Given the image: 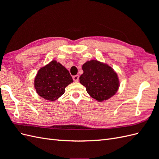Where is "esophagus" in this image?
Returning a JSON list of instances; mask_svg holds the SVG:
<instances>
[{"label": "esophagus", "instance_id": "1", "mask_svg": "<svg viewBox=\"0 0 159 159\" xmlns=\"http://www.w3.org/2000/svg\"><path fill=\"white\" fill-rule=\"evenodd\" d=\"M73 80L74 81H78L79 80V75H75L73 76Z\"/></svg>", "mask_w": 159, "mask_h": 159}]
</instances>
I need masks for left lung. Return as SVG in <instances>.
<instances>
[{"label":"left lung","instance_id":"left-lung-1","mask_svg":"<svg viewBox=\"0 0 159 159\" xmlns=\"http://www.w3.org/2000/svg\"><path fill=\"white\" fill-rule=\"evenodd\" d=\"M80 82L93 99L102 102L114 95L119 88V79L111 67L98 60L88 61L83 65Z\"/></svg>","mask_w":159,"mask_h":159}]
</instances>
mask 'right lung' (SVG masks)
<instances>
[{
  "label": "right lung",
  "mask_w": 159,
  "mask_h": 159,
  "mask_svg": "<svg viewBox=\"0 0 159 159\" xmlns=\"http://www.w3.org/2000/svg\"><path fill=\"white\" fill-rule=\"evenodd\" d=\"M73 82L70 72L59 62L53 60L40 68L34 80V87L40 97L55 101L65 92V88Z\"/></svg>",
  "instance_id": "right-lung-1"
}]
</instances>
